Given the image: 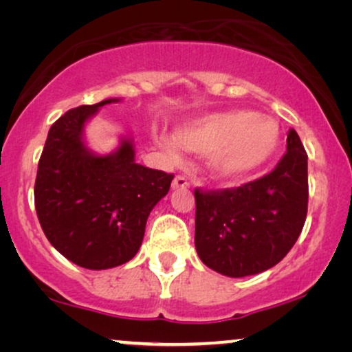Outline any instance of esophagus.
<instances>
[{"mask_svg":"<svg viewBox=\"0 0 352 352\" xmlns=\"http://www.w3.org/2000/svg\"><path fill=\"white\" fill-rule=\"evenodd\" d=\"M171 187L173 189H187L189 187V181L184 176H176L171 182Z\"/></svg>","mask_w":352,"mask_h":352,"instance_id":"34e87169","label":"esophagus"}]
</instances>
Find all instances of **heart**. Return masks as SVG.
I'll return each mask as SVG.
<instances>
[{
	"instance_id": "heart-1",
	"label": "heart",
	"mask_w": 352,
	"mask_h": 352,
	"mask_svg": "<svg viewBox=\"0 0 352 352\" xmlns=\"http://www.w3.org/2000/svg\"><path fill=\"white\" fill-rule=\"evenodd\" d=\"M174 136L155 133L157 146L171 160H181V147L210 155L208 165L223 182H239L261 170L280 146V124L254 110L237 109L192 118Z\"/></svg>"
}]
</instances>
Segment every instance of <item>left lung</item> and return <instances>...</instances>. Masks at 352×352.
I'll return each mask as SVG.
<instances>
[{
	"mask_svg": "<svg viewBox=\"0 0 352 352\" xmlns=\"http://www.w3.org/2000/svg\"><path fill=\"white\" fill-rule=\"evenodd\" d=\"M307 153L295 129L269 175L224 190L195 189V248L205 266L247 277L280 263L307 214Z\"/></svg>",
	"mask_w": 352,
	"mask_h": 352,
	"instance_id": "obj_1",
	"label": "left lung"
}]
</instances>
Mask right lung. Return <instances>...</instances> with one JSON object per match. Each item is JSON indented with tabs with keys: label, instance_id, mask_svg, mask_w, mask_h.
<instances>
[{
	"label": "right lung",
	"instance_id": "right-lung-1",
	"mask_svg": "<svg viewBox=\"0 0 352 352\" xmlns=\"http://www.w3.org/2000/svg\"><path fill=\"white\" fill-rule=\"evenodd\" d=\"M118 100L62 115L47 133L35 181V208L46 239L69 261L93 271L134 258L148 214L175 177L136 163L133 138H122L109 155L86 146V122Z\"/></svg>",
	"mask_w": 352,
	"mask_h": 352
}]
</instances>
